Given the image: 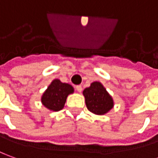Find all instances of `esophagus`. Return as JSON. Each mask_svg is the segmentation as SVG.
<instances>
[{
  "instance_id": "34e87169",
  "label": "esophagus",
  "mask_w": 158,
  "mask_h": 158,
  "mask_svg": "<svg viewBox=\"0 0 158 158\" xmlns=\"http://www.w3.org/2000/svg\"><path fill=\"white\" fill-rule=\"evenodd\" d=\"M76 89L79 92V93H81V90H82V87H81V85H77L76 86Z\"/></svg>"
}]
</instances>
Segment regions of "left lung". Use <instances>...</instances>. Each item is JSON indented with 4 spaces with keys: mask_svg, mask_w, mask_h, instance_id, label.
Here are the masks:
<instances>
[{
    "mask_svg": "<svg viewBox=\"0 0 158 158\" xmlns=\"http://www.w3.org/2000/svg\"><path fill=\"white\" fill-rule=\"evenodd\" d=\"M87 108L94 114L103 115L114 107V100L101 82L94 81L83 90Z\"/></svg>",
    "mask_w": 158,
    "mask_h": 158,
    "instance_id": "8db88e82",
    "label": "left lung"
}]
</instances>
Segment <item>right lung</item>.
Wrapping results in <instances>:
<instances>
[{
    "mask_svg": "<svg viewBox=\"0 0 158 158\" xmlns=\"http://www.w3.org/2000/svg\"><path fill=\"white\" fill-rule=\"evenodd\" d=\"M73 93L74 88L72 86L55 79L44 92L41 97V102L48 109L57 112L64 108L68 95Z\"/></svg>",
    "mask_w": 158,
    "mask_h": 158,
    "instance_id": "obj_1",
    "label": "right lung"
}]
</instances>
